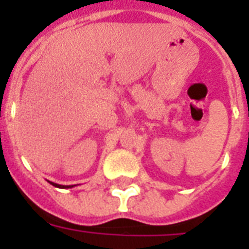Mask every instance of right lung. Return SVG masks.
I'll return each instance as SVG.
<instances>
[{
  "label": "right lung",
  "mask_w": 249,
  "mask_h": 249,
  "mask_svg": "<svg viewBox=\"0 0 249 249\" xmlns=\"http://www.w3.org/2000/svg\"><path fill=\"white\" fill-rule=\"evenodd\" d=\"M53 186L55 187H59V189H70V187H73V186H63V185H58V183H54V182H50Z\"/></svg>",
  "instance_id": "right-lung-1"
}]
</instances>
